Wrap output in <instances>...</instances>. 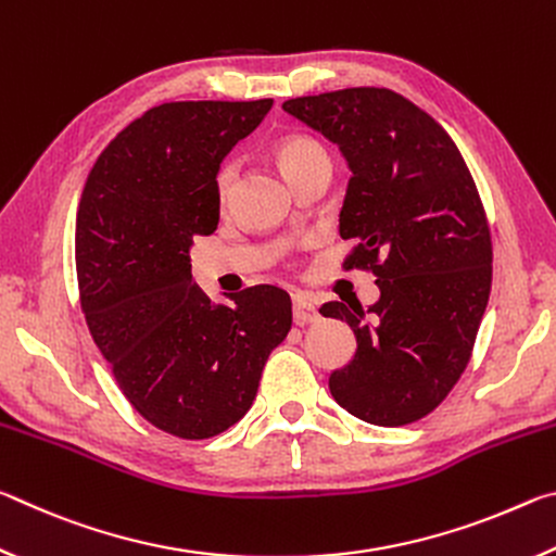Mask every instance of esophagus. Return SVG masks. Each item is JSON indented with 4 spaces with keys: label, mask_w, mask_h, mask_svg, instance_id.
<instances>
[{
    "label": "esophagus",
    "mask_w": 556,
    "mask_h": 556,
    "mask_svg": "<svg viewBox=\"0 0 556 556\" xmlns=\"http://www.w3.org/2000/svg\"><path fill=\"white\" fill-rule=\"evenodd\" d=\"M291 314H294V324L299 326L318 321L316 301L308 299L306 294H294V301H291Z\"/></svg>",
    "instance_id": "obj_1"
}]
</instances>
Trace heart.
I'll list each match as a JSON object with an SVG mask.
<instances>
[{"mask_svg": "<svg viewBox=\"0 0 556 556\" xmlns=\"http://www.w3.org/2000/svg\"><path fill=\"white\" fill-rule=\"evenodd\" d=\"M277 164L285 176H289L291 172H296V168L318 162V159H328L326 149L316 142L312 137H304V135H296V137H287L281 139L277 144ZM232 181V166L225 164L218 174V191L225 193L228 191V186Z\"/></svg>", "mask_w": 556, "mask_h": 556, "instance_id": "obj_1", "label": "heart"}]
</instances>
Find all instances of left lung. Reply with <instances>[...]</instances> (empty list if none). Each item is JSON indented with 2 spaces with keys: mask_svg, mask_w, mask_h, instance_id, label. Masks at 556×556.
Returning <instances> with one entry per match:
<instances>
[{
  "mask_svg": "<svg viewBox=\"0 0 556 556\" xmlns=\"http://www.w3.org/2000/svg\"><path fill=\"white\" fill-rule=\"evenodd\" d=\"M285 112L341 149L351 181L341 208L345 269H370L380 299L365 312H318L355 333V355L328 378L333 400L378 427L412 425L454 390L473 351L493 279L485 211L454 139L388 88L287 100Z\"/></svg>",
  "mask_w": 556,
  "mask_h": 556,
  "instance_id": "left-lung-1",
  "label": "left lung"
}]
</instances>
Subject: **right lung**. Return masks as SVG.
Returning <instances> with one entry per match:
<instances>
[{"label":"right lung","instance_id":"right-lung-1","mask_svg":"<svg viewBox=\"0 0 556 556\" xmlns=\"http://www.w3.org/2000/svg\"><path fill=\"white\" fill-rule=\"evenodd\" d=\"M271 100L164 102L105 147L75 223V269L90 336L147 421L211 439L255 400L291 328L285 289L257 285L213 304L191 277L195 235L218 228V172Z\"/></svg>","mask_w":556,"mask_h":556}]
</instances>
